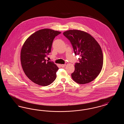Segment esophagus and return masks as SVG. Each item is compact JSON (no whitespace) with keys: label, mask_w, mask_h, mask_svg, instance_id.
I'll return each mask as SVG.
<instances>
[{"label":"esophagus","mask_w":124,"mask_h":124,"mask_svg":"<svg viewBox=\"0 0 124 124\" xmlns=\"http://www.w3.org/2000/svg\"><path fill=\"white\" fill-rule=\"evenodd\" d=\"M65 65H66L65 64H62V65H61V66L62 67H64L65 66Z\"/></svg>","instance_id":"34e87169"}]
</instances>
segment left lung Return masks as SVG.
Wrapping results in <instances>:
<instances>
[{"instance_id":"left-lung-1","label":"left lung","mask_w":124,"mask_h":124,"mask_svg":"<svg viewBox=\"0 0 124 124\" xmlns=\"http://www.w3.org/2000/svg\"><path fill=\"white\" fill-rule=\"evenodd\" d=\"M63 34L71 42L75 54L81 57L71 73L72 79L79 84L92 82L103 67V55L100 45L92 36L83 31L70 30Z\"/></svg>"}]
</instances>
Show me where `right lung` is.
Listing matches in <instances>:
<instances>
[{
    "label": "right lung",
    "instance_id": "1",
    "mask_svg": "<svg viewBox=\"0 0 124 124\" xmlns=\"http://www.w3.org/2000/svg\"><path fill=\"white\" fill-rule=\"evenodd\" d=\"M61 32L45 28L37 31L24 42L20 52V61L24 73L33 82L47 86L56 78L59 68L45 57L51 52L53 39Z\"/></svg>",
    "mask_w": 124,
    "mask_h": 124
}]
</instances>
